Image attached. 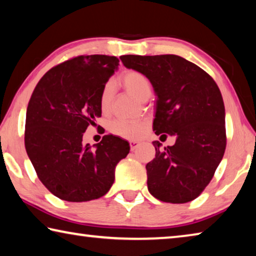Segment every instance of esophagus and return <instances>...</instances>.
Returning a JSON list of instances; mask_svg holds the SVG:
<instances>
[{
  "mask_svg": "<svg viewBox=\"0 0 256 256\" xmlns=\"http://www.w3.org/2000/svg\"><path fill=\"white\" fill-rule=\"evenodd\" d=\"M138 144H140V142H138V140H131V141H130V146H131V150L132 151L136 150V148L138 146Z\"/></svg>",
  "mask_w": 256,
  "mask_h": 256,
  "instance_id": "34e87169",
  "label": "esophagus"
}]
</instances>
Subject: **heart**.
Here are the masks:
<instances>
[{
  "instance_id": "heart-1",
  "label": "heart",
  "mask_w": 256,
  "mask_h": 256,
  "mask_svg": "<svg viewBox=\"0 0 256 256\" xmlns=\"http://www.w3.org/2000/svg\"><path fill=\"white\" fill-rule=\"evenodd\" d=\"M120 82L128 92L138 98V100L144 102L150 97L151 86L146 76L141 72L128 70L124 72L120 78ZM112 98V84H106L104 86L100 94V107L102 112L110 110V102ZM146 128L144 122H128L124 120H116L112 123V132L120 136L125 138H136L144 132Z\"/></svg>"
}]
</instances>
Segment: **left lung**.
I'll return each mask as SVG.
<instances>
[{"label":"left lung","instance_id":"8db88e82","mask_svg":"<svg viewBox=\"0 0 256 256\" xmlns=\"http://www.w3.org/2000/svg\"><path fill=\"white\" fill-rule=\"evenodd\" d=\"M124 66L148 78L157 94L154 131L176 136L146 164L148 190L168 203L196 198L210 183L226 149L224 105L214 80L177 55H123ZM160 136V138H162Z\"/></svg>","mask_w":256,"mask_h":256}]
</instances>
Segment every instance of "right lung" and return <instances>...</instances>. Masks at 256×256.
Here are the masks:
<instances>
[{
    "mask_svg": "<svg viewBox=\"0 0 256 256\" xmlns=\"http://www.w3.org/2000/svg\"><path fill=\"white\" fill-rule=\"evenodd\" d=\"M118 66L115 56H76L47 71L32 94L26 151L38 178L60 200L105 196L116 164L128 154V142L118 136H105L94 149L82 142L86 128L102 116V92Z\"/></svg>",
    "mask_w": 256,
    "mask_h": 256,
    "instance_id": "obj_1",
    "label": "right lung"
}]
</instances>
